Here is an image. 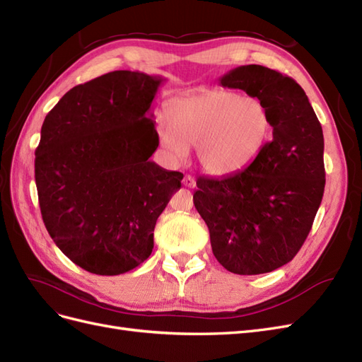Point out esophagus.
Instances as JSON below:
<instances>
[{"mask_svg":"<svg viewBox=\"0 0 362 362\" xmlns=\"http://www.w3.org/2000/svg\"><path fill=\"white\" fill-rule=\"evenodd\" d=\"M182 184L185 185V187H190V189H193L194 185H196V181H194V178L192 177V175H185L184 180H182Z\"/></svg>","mask_w":362,"mask_h":362,"instance_id":"1","label":"esophagus"}]
</instances>
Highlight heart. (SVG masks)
<instances>
[{
  "mask_svg": "<svg viewBox=\"0 0 362 362\" xmlns=\"http://www.w3.org/2000/svg\"><path fill=\"white\" fill-rule=\"evenodd\" d=\"M164 115L168 124L157 125L164 154L180 163L187 158L189 148H196L201 168L213 177H228L250 166L273 129L264 101L222 89L175 96Z\"/></svg>",
  "mask_w": 362,
  "mask_h": 362,
  "instance_id": "b5f03b06",
  "label": "heart"
}]
</instances>
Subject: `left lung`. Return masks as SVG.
Here are the masks:
<instances>
[{
    "label": "left lung",
    "mask_w": 362,
    "mask_h": 362,
    "mask_svg": "<svg viewBox=\"0 0 362 362\" xmlns=\"http://www.w3.org/2000/svg\"><path fill=\"white\" fill-rule=\"evenodd\" d=\"M218 81L269 105L273 139L245 170L199 177L193 204L217 261L237 275H261L290 262L311 231L326 181L323 131L308 96L287 75L246 64Z\"/></svg>",
    "instance_id": "1"
}]
</instances>
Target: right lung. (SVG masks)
<instances>
[{"instance_id":"add662e5","label":"right lung","mask_w":362,"mask_h":362,"mask_svg":"<svg viewBox=\"0 0 362 362\" xmlns=\"http://www.w3.org/2000/svg\"><path fill=\"white\" fill-rule=\"evenodd\" d=\"M160 75L115 71L78 84L47 115L35 178L43 223L76 266L113 276L154 247V228L184 175L151 161Z\"/></svg>"}]
</instances>
